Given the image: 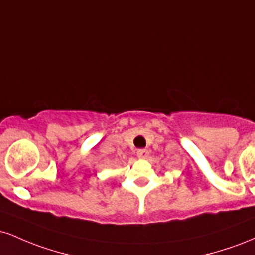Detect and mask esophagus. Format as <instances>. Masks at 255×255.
I'll list each match as a JSON object with an SVG mask.
<instances>
[{"label":"esophagus","mask_w":255,"mask_h":255,"mask_svg":"<svg viewBox=\"0 0 255 255\" xmlns=\"http://www.w3.org/2000/svg\"><path fill=\"white\" fill-rule=\"evenodd\" d=\"M136 156L141 158V159H145V158L148 157V151L145 150V148H140V150H137L136 152Z\"/></svg>","instance_id":"34e87169"}]
</instances>
